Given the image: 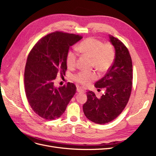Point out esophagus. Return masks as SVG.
I'll list each match as a JSON object with an SVG mask.
<instances>
[{"mask_svg":"<svg viewBox=\"0 0 156 156\" xmlns=\"http://www.w3.org/2000/svg\"><path fill=\"white\" fill-rule=\"evenodd\" d=\"M77 91L78 92H84V90L81 87H77Z\"/></svg>","mask_w":156,"mask_h":156,"instance_id":"34e87169","label":"esophagus"}]
</instances>
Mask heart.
Wrapping results in <instances>:
<instances>
[{
  "mask_svg": "<svg viewBox=\"0 0 156 156\" xmlns=\"http://www.w3.org/2000/svg\"><path fill=\"white\" fill-rule=\"evenodd\" d=\"M77 50L92 59V66L100 72H105L112 65L115 59V50L109 44H103L94 37L83 41L77 47ZM77 55L74 50L68 51L66 55V64L69 68L75 66ZM97 78L94 72H80L73 76V80L82 85H88Z\"/></svg>",
  "mask_w": 156,
  "mask_h": 156,
  "instance_id": "heart-1",
  "label": "heart"
}]
</instances>
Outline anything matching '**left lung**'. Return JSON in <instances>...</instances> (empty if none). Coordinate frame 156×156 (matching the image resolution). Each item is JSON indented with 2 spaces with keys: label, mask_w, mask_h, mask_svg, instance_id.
<instances>
[{
  "label": "left lung",
  "mask_w": 156,
  "mask_h": 156,
  "mask_svg": "<svg viewBox=\"0 0 156 156\" xmlns=\"http://www.w3.org/2000/svg\"><path fill=\"white\" fill-rule=\"evenodd\" d=\"M108 36L115 50L114 62L94 85L98 90L104 88L105 92L98 98L95 93L88 91L87 101L83 106L87 119L99 124L108 123L120 115L129 101L132 88L133 66L129 51L120 40Z\"/></svg>",
  "instance_id": "obj_1"
}]
</instances>
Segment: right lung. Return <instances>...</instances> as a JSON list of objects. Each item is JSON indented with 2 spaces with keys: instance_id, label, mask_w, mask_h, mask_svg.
Listing matches in <instances>:
<instances>
[{
  "instance_id": "right-lung-1",
  "label": "right lung",
  "mask_w": 156,
  "mask_h": 156,
  "mask_svg": "<svg viewBox=\"0 0 156 156\" xmlns=\"http://www.w3.org/2000/svg\"><path fill=\"white\" fill-rule=\"evenodd\" d=\"M82 37L55 32L42 37L28 56L24 73L27 100L36 114L48 120L60 117L76 92L73 83L57 88L54 80L65 75L66 55Z\"/></svg>"
}]
</instances>
